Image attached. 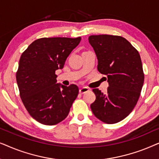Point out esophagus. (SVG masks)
I'll return each instance as SVG.
<instances>
[{
    "instance_id": "esophagus-1",
    "label": "esophagus",
    "mask_w": 159,
    "mask_h": 159,
    "mask_svg": "<svg viewBox=\"0 0 159 159\" xmlns=\"http://www.w3.org/2000/svg\"><path fill=\"white\" fill-rule=\"evenodd\" d=\"M88 91L89 88H86V87H83V88L80 89V93H81V94H84V93L88 92Z\"/></svg>"
}]
</instances>
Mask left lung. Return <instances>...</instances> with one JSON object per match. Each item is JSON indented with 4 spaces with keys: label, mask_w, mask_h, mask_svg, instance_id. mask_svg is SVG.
Masks as SVG:
<instances>
[{
    "label": "left lung",
    "mask_w": 159,
    "mask_h": 159,
    "mask_svg": "<svg viewBox=\"0 0 159 159\" xmlns=\"http://www.w3.org/2000/svg\"><path fill=\"white\" fill-rule=\"evenodd\" d=\"M89 43L98 58V70L108 77L107 92L93 89L96 98L90 105L95 117L106 124L126 118L134 109L144 82L140 56L121 36L91 35Z\"/></svg>",
    "instance_id": "1"
}]
</instances>
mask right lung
Returning a JSON list of instances; mask_svg holds the SVG:
<instances>
[{"instance_id":"right-lung-1","label":"right lung","mask_w":159,"mask_h":159,"mask_svg":"<svg viewBox=\"0 0 159 159\" xmlns=\"http://www.w3.org/2000/svg\"><path fill=\"white\" fill-rule=\"evenodd\" d=\"M81 38H43L34 40L21 54L16 71L19 94L32 118L54 125L68 116L79 89L56 83V71L61 69Z\"/></svg>"}]
</instances>
